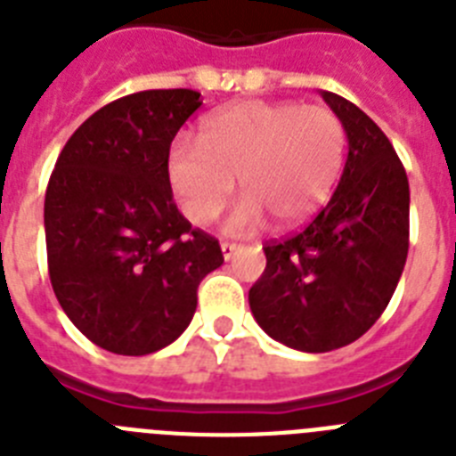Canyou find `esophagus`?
Masks as SVG:
<instances>
[{
	"label": "esophagus",
	"instance_id": "1",
	"mask_svg": "<svg viewBox=\"0 0 456 456\" xmlns=\"http://www.w3.org/2000/svg\"><path fill=\"white\" fill-rule=\"evenodd\" d=\"M220 250H223L224 261H229L233 255H236V250H239V245H236V243H223V245H220Z\"/></svg>",
	"mask_w": 456,
	"mask_h": 456
}]
</instances>
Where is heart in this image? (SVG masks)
Segmentation results:
<instances>
[{
  "label": "heart",
  "mask_w": 456,
  "mask_h": 456,
  "mask_svg": "<svg viewBox=\"0 0 456 456\" xmlns=\"http://www.w3.org/2000/svg\"><path fill=\"white\" fill-rule=\"evenodd\" d=\"M346 162V128L328 108L291 101H240L208 114L197 146L179 142L167 176L181 211L213 223L239 181L245 197L229 227L277 232L305 227L330 200Z\"/></svg>",
  "instance_id": "b5f03b06"
}]
</instances>
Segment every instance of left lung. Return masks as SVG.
Segmentation results:
<instances>
[{
  "label": "left lung",
  "mask_w": 456,
  "mask_h": 456,
  "mask_svg": "<svg viewBox=\"0 0 456 456\" xmlns=\"http://www.w3.org/2000/svg\"><path fill=\"white\" fill-rule=\"evenodd\" d=\"M346 128L348 156L330 201L303 232L266 243L250 310L268 338L326 354L383 314L409 255V179L383 130L346 98L322 91Z\"/></svg>",
  "instance_id": "obj_1"
}]
</instances>
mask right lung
Masks as SVG:
<instances>
[{
    "instance_id": "add662e5",
    "label": "right lung",
    "mask_w": 456,
    "mask_h": 456,
    "mask_svg": "<svg viewBox=\"0 0 456 456\" xmlns=\"http://www.w3.org/2000/svg\"><path fill=\"white\" fill-rule=\"evenodd\" d=\"M201 105L192 89H151L91 114L59 153L45 192L50 282L96 346L156 354L190 326L197 287L223 266L213 236L174 204L172 140Z\"/></svg>"
}]
</instances>
